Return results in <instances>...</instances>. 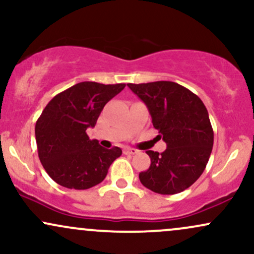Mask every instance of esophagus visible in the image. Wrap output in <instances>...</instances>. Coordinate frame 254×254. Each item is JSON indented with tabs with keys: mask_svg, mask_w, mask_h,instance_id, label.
<instances>
[{
	"mask_svg": "<svg viewBox=\"0 0 254 254\" xmlns=\"http://www.w3.org/2000/svg\"><path fill=\"white\" fill-rule=\"evenodd\" d=\"M138 151L136 149H133V148H125L124 149V154H127V155H133V154H137Z\"/></svg>",
	"mask_w": 254,
	"mask_h": 254,
	"instance_id": "34e87169",
	"label": "esophagus"
}]
</instances>
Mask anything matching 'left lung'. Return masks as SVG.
<instances>
[{
    "mask_svg": "<svg viewBox=\"0 0 254 254\" xmlns=\"http://www.w3.org/2000/svg\"><path fill=\"white\" fill-rule=\"evenodd\" d=\"M127 86L147 105L157 137L167 144L161 154L145 151L151 164L139 173L142 185L160 194L186 190L202 176L214 144L205 105L190 89L172 81Z\"/></svg>",
    "mask_w": 254,
    "mask_h": 254,
    "instance_id": "1",
    "label": "left lung"
}]
</instances>
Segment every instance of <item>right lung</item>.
<instances>
[{"label":"right lung","instance_id":"right-lung-1","mask_svg":"<svg viewBox=\"0 0 254 254\" xmlns=\"http://www.w3.org/2000/svg\"><path fill=\"white\" fill-rule=\"evenodd\" d=\"M125 83H76L52 98L36 123L38 156L44 170L61 186L87 190L107 176L122 149L101 147L89 139L104 106L124 89Z\"/></svg>","mask_w":254,"mask_h":254}]
</instances>
